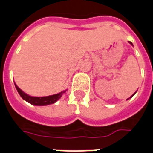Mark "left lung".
<instances>
[{"label": "left lung", "mask_w": 153, "mask_h": 153, "mask_svg": "<svg viewBox=\"0 0 153 153\" xmlns=\"http://www.w3.org/2000/svg\"><path fill=\"white\" fill-rule=\"evenodd\" d=\"M130 43H131V45H132V43H131V42H130ZM134 94H133V95H134ZM133 95H132V96H131V97H130V98H132V97H133ZM128 99H129V98H128Z\"/></svg>", "instance_id": "obj_1"}]
</instances>
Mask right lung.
<instances>
[{"mask_svg":"<svg viewBox=\"0 0 153 153\" xmlns=\"http://www.w3.org/2000/svg\"><path fill=\"white\" fill-rule=\"evenodd\" d=\"M15 86H16L19 94H20V96L22 97L25 101H26L30 104L34 105H48L53 104V103H55V102L59 100V98L62 97L63 93L65 92V91H64L60 92L59 94H53V95L47 97H32L26 94V93H24L16 84H15Z\"/></svg>","mask_w":153,"mask_h":153,"instance_id":"1","label":"right lung"}]
</instances>
